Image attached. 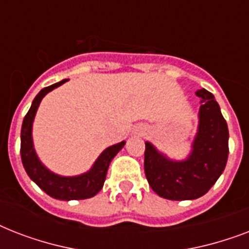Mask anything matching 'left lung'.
Here are the masks:
<instances>
[{
	"mask_svg": "<svg viewBox=\"0 0 249 249\" xmlns=\"http://www.w3.org/2000/svg\"><path fill=\"white\" fill-rule=\"evenodd\" d=\"M199 124L191 151L183 160L170 159L146 142L144 173L148 185L169 200H194L209 191L224 172L229 155V129L212 93L200 89Z\"/></svg>",
	"mask_w": 249,
	"mask_h": 249,
	"instance_id": "left-lung-1",
	"label": "left lung"
}]
</instances>
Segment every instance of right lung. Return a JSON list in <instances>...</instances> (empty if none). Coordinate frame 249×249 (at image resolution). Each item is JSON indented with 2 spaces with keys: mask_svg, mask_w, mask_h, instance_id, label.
Returning <instances> with one entry per match:
<instances>
[{
  "mask_svg": "<svg viewBox=\"0 0 249 249\" xmlns=\"http://www.w3.org/2000/svg\"><path fill=\"white\" fill-rule=\"evenodd\" d=\"M66 81L67 80H62L59 83L44 88L35 97L31 108L25 115L23 125H21L20 156L21 163H23L27 174L42 191H45L49 196L54 197V199L70 201L89 199L101 191L106 181L109 163L112 161L117 152L124 147L125 141L106 148L105 151L98 156V159L94 161L91 168L79 176H68V177L67 176H59V174L48 169L38 159L36 150H35L32 138L33 120H35V116H36L37 109H38L42 98L49 91H52Z\"/></svg>",
  "mask_w": 249,
  "mask_h": 249,
  "instance_id": "obj_1",
  "label": "right lung"
}]
</instances>
